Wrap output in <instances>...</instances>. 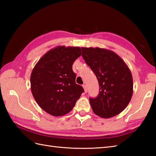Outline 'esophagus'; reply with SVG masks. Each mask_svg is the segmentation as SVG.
Here are the masks:
<instances>
[{"instance_id": "obj_1", "label": "esophagus", "mask_w": 156, "mask_h": 156, "mask_svg": "<svg viewBox=\"0 0 156 156\" xmlns=\"http://www.w3.org/2000/svg\"><path fill=\"white\" fill-rule=\"evenodd\" d=\"M83 88H84V92H85V93H87V91H88L87 86H86V85H83Z\"/></svg>"}]
</instances>
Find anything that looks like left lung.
I'll return each instance as SVG.
<instances>
[{"mask_svg": "<svg viewBox=\"0 0 156 156\" xmlns=\"http://www.w3.org/2000/svg\"><path fill=\"white\" fill-rule=\"evenodd\" d=\"M85 62L97 76L100 92L90 98L92 111L100 117L111 118L127 107L133 92L131 70L116 53L105 48H81Z\"/></svg>", "mask_w": 156, "mask_h": 156, "instance_id": "left-lung-1", "label": "left lung"}]
</instances>
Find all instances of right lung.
<instances>
[{
  "label": "right lung",
  "instance_id": "obj_1",
  "mask_svg": "<svg viewBox=\"0 0 156 156\" xmlns=\"http://www.w3.org/2000/svg\"><path fill=\"white\" fill-rule=\"evenodd\" d=\"M81 55L79 47L59 45L39 59L30 77L31 90L43 110L54 117L70 112L84 89L76 84L72 64Z\"/></svg>",
  "mask_w": 156,
  "mask_h": 156
}]
</instances>
